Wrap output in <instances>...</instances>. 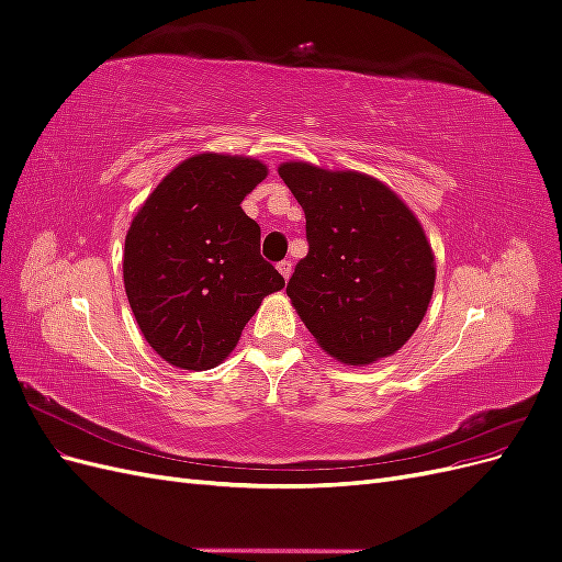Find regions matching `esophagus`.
I'll use <instances>...</instances> for the list:
<instances>
[{"mask_svg": "<svg viewBox=\"0 0 562 562\" xmlns=\"http://www.w3.org/2000/svg\"><path fill=\"white\" fill-rule=\"evenodd\" d=\"M279 271H281V277L288 281V279H291V274H293V262H288V260L279 262Z\"/></svg>", "mask_w": 562, "mask_h": 562, "instance_id": "obj_1", "label": "esophagus"}]
</instances>
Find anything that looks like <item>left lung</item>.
Returning a JSON list of instances; mask_svg holds the SVG:
<instances>
[{"mask_svg":"<svg viewBox=\"0 0 562 562\" xmlns=\"http://www.w3.org/2000/svg\"><path fill=\"white\" fill-rule=\"evenodd\" d=\"M279 176L307 217V258L285 293L316 345L347 366L396 353L429 310L434 248L382 180L283 161Z\"/></svg>","mask_w":562,"mask_h":562,"instance_id":"left-lung-1","label":"left lung"}]
</instances>
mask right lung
Returning a JSON list of instances; mask_svg holds the SVG:
<instances>
[{
    "mask_svg": "<svg viewBox=\"0 0 562 562\" xmlns=\"http://www.w3.org/2000/svg\"><path fill=\"white\" fill-rule=\"evenodd\" d=\"M260 159L201 151L180 161L133 215L124 288L147 345L180 370H211L283 277L262 260L260 225L241 201Z\"/></svg>",
    "mask_w": 562,
    "mask_h": 562,
    "instance_id": "1",
    "label": "right lung"
}]
</instances>
